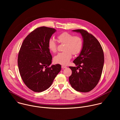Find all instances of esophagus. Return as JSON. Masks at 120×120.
<instances>
[{
    "label": "esophagus",
    "instance_id": "esophagus-1",
    "mask_svg": "<svg viewBox=\"0 0 120 120\" xmlns=\"http://www.w3.org/2000/svg\"><path fill=\"white\" fill-rule=\"evenodd\" d=\"M62 69H64V68H66L67 67L66 66H64V65H62Z\"/></svg>",
    "mask_w": 120,
    "mask_h": 120
}]
</instances>
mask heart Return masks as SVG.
<instances>
[{
    "mask_svg": "<svg viewBox=\"0 0 120 120\" xmlns=\"http://www.w3.org/2000/svg\"><path fill=\"white\" fill-rule=\"evenodd\" d=\"M57 40L60 43L64 44L63 48L64 52L55 56L54 61L56 64L66 65L72 57V54L76 55L80 53L83 45L82 40L79 36H73L71 34L66 32L59 35ZM48 48L52 53H55L57 51V45L53 39L49 40Z\"/></svg>",
    "mask_w": 120,
    "mask_h": 120,
    "instance_id": "obj_1",
    "label": "heart"
}]
</instances>
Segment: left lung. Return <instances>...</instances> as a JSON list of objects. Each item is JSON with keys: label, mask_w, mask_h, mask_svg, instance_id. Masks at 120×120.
<instances>
[{"label": "left lung", "mask_w": 120, "mask_h": 120, "mask_svg": "<svg viewBox=\"0 0 120 120\" xmlns=\"http://www.w3.org/2000/svg\"><path fill=\"white\" fill-rule=\"evenodd\" d=\"M73 31L81 34L83 45L79 56L73 61L77 66H69L72 74L69 81L75 90L86 93L96 86L101 78L104 64L103 50L97 39L87 31L83 29Z\"/></svg>", "instance_id": "obj_1"}]
</instances>
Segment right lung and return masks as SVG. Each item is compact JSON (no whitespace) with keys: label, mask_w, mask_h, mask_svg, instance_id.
I'll list each match as a JSON object with an SVG mask.
<instances>
[{"label":"right lung","mask_w":120,"mask_h":120,"mask_svg":"<svg viewBox=\"0 0 120 120\" xmlns=\"http://www.w3.org/2000/svg\"><path fill=\"white\" fill-rule=\"evenodd\" d=\"M56 31L45 26L38 27L26 38L20 49L18 59L20 75L26 86L34 92L49 88L61 71L59 64L49 67L52 56L48 42Z\"/></svg>","instance_id":"add662e5"}]
</instances>
